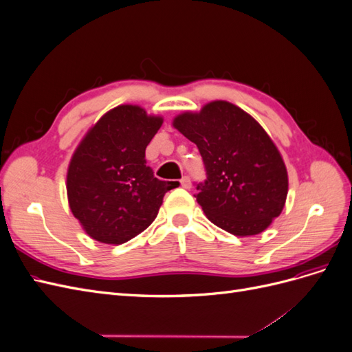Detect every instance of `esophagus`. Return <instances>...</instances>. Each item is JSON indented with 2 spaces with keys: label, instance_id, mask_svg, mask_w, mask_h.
<instances>
[{
  "label": "esophagus",
  "instance_id": "obj_1",
  "mask_svg": "<svg viewBox=\"0 0 352 352\" xmlns=\"http://www.w3.org/2000/svg\"><path fill=\"white\" fill-rule=\"evenodd\" d=\"M180 186L185 188V189H189L190 188V179L188 176H184L182 179H180Z\"/></svg>",
  "mask_w": 352,
  "mask_h": 352
}]
</instances>
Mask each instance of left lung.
<instances>
[{"label":"left lung","mask_w":352,"mask_h":352,"mask_svg":"<svg viewBox=\"0 0 352 352\" xmlns=\"http://www.w3.org/2000/svg\"><path fill=\"white\" fill-rule=\"evenodd\" d=\"M197 144L207 170L198 204L207 219L235 236H252L280 216L287 170L278 146L251 114L229 101L207 102L172 122Z\"/></svg>","instance_id":"left-lung-1"}]
</instances>
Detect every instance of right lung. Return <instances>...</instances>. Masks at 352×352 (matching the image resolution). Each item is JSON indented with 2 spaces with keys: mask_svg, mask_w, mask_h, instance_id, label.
Returning a JSON list of instances; mask_svg holds the SVG:
<instances>
[{
  "mask_svg": "<svg viewBox=\"0 0 352 352\" xmlns=\"http://www.w3.org/2000/svg\"><path fill=\"white\" fill-rule=\"evenodd\" d=\"M141 105L122 104L85 133L67 167L72 214L95 241L120 245L155 220L173 182L154 177L145 148L163 124Z\"/></svg>",
  "mask_w": 352,
  "mask_h": 352,
  "instance_id": "right-lung-1",
  "label": "right lung"
}]
</instances>
